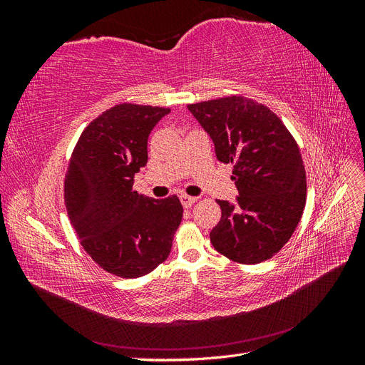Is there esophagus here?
Masks as SVG:
<instances>
[{
  "label": "esophagus",
  "mask_w": 365,
  "mask_h": 365,
  "mask_svg": "<svg viewBox=\"0 0 365 365\" xmlns=\"http://www.w3.org/2000/svg\"><path fill=\"white\" fill-rule=\"evenodd\" d=\"M180 200H181V204L185 208H189V207H192L197 201V197H193V196H189V195H181Z\"/></svg>",
  "instance_id": "esophagus-1"
}]
</instances>
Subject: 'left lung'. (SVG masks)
<instances>
[{
    "mask_svg": "<svg viewBox=\"0 0 365 365\" xmlns=\"http://www.w3.org/2000/svg\"><path fill=\"white\" fill-rule=\"evenodd\" d=\"M215 143L220 163L233 164L239 196L217 200L220 220L210 233L230 260L256 264L275 256L300 222L306 170L297 141L277 114L252 98L230 96L187 105Z\"/></svg>",
    "mask_w": 365,
    "mask_h": 365,
    "instance_id": "1",
    "label": "left lung"
}]
</instances>
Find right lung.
<instances>
[{"label": "right lung", "mask_w": 365, "mask_h": 365, "mask_svg": "<svg viewBox=\"0 0 365 365\" xmlns=\"http://www.w3.org/2000/svg\"><path fill=\"white\" fill-rule=\"evenodd\" d=\"M169 108L120 103L88 125L71 153L63 197L83 250L109 274L137 279L169 257L182 219L178 196L137 193L148 138Z\"/></svg>", "instance_id": "add662e5"}]
</instances>
